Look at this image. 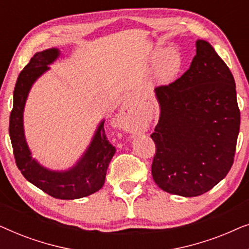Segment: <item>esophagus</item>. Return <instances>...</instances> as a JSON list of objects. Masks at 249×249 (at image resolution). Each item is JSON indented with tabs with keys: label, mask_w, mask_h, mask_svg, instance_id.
<instances>
[{
	"label": "esophagus",
	"mask_w": 249,
	"mask_h": 249,
	"mask_svg": "<svg viewBox=\"0 0 249 249\" xmlns=\"http://www.w3.org/2000/svg\"><path fill=\"white\" fill-rule=\"evenodd\" d=\"M119 125L127 131H136L139 128V122L132 114L131 107L129 105H124L122 108L120 117L118 119Z\"/></svg>",
	"instance_id": "esophagus-1"
}]
</instances>
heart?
Instances as JSON below:
<instances>
[{
  "instance_id": "heart-1",
  "label": "heart",
  "mask_w": 249,
  "mask_h": 249,
  "mask_svg": "<svg viewBox=\"0 0 249 249\" xmlns=\"http://www.w3.org/2000/svg\"><path fill=\"white\" fill-rule=\"evenodd\" d=\"M180 68V56L175 51L165 53L160 60L156 69V76L160 80L168 81L178 72Z\"/></svg>"
}]
</instances>
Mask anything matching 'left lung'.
I'll list each match as a JSON object with an SVG mask.
<instances>
[{"mask_svg": "<svg viewBox=\"0 0 249 249\" xmlns=\"http://www.w3.org/2000/svg\"><path fill=\"white\" fill-rule=\"evenodd\" d=\"M189 69L155 88L161 115L154 132L152 176L173 195L209 192L233 164L240 127L232 73L210 43L198 39Z\"/></svg>", "mask_w": 249, "mask_h": 249, "instance_id": "obj_1", "label": "left lung"}]
</instances>
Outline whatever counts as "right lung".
<instances>
[{"instance_id": "right-lung-1", "label": "right lung", "mask_w": 249, "mask_h": 249, "mask_svg": "<svg viewBox=\"0 0 249 249\" xmlns=\"http://www.w3.org/2000/svg\"><path fill=\"white\" fill-rule=\"evenodd\" d=\"M57 55L59 51L56 49L37 52L19 73L13 91L9 134L17 166L29 182L54 198L76 199L91 195L103 187L108 163L113 158L115 147L107 141L104 122H102L87 152L69 171H49L32 159L23 135V107L33 83L49 69L47 64L52 63Z\"/></svg>"}]
</instances>
